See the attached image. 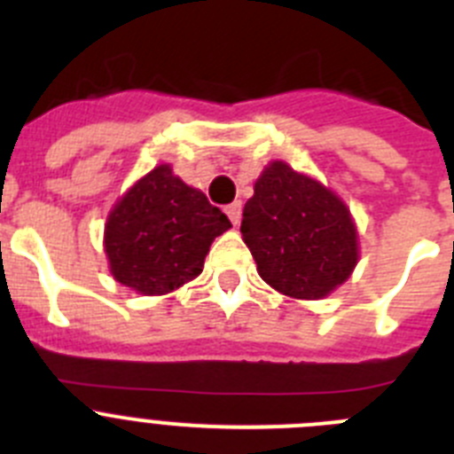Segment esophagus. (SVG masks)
<instances>
[{
    "label": "esophagus",
    "instance_id": "34e87169",
    "mask_svg": "<svg viewBox=\"0 0 454 454\" xmlns=\"http://www.w3.org/2000/svg\"><path fill=\"white\" fill-rule=\"evenodd\" d=\"M240 214H243V207H240V202H234L227 207V215H230V220L234 227L240 223Z\"/></svg>",
    "mask_w": 454,
    "mask_h": 454
}]
</instances>
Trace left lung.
Here are the masks:
<instances>
[{
    "label": "left lung",
    "mask_w": 454,
    "mask_h": 454,
    "mask_svg": "<svg viewBox=\"0 0 454 454\" xmlns=\"http://www.w3.org/2000/svg\"><path fill=\"white\" fill-rule=\"evenodd\" d=\"M240 234L263 282L295 300H320L348 282L359 262V231L332 188L270 161L243 208Z\"/></svg>",
    "instance_id": "8db88e82"
}]
</instances>
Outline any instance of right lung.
<instances>
[{"mask_svg":"<svg viewBox=\"0 0 454 454\" xmlns=\"http://www.w3.org/2000/svg\"><path fill=\"white\" fill-rule=\"evenodd\" d=\"M230 218L188 186L170 163L134 182L108 211L104 252L115 282L140 295H168L202 272Z\"/></svg>","mask_w":454,"mask_h":454,"instance_id":"add662e5","label":"right lung"}]
</instances>
